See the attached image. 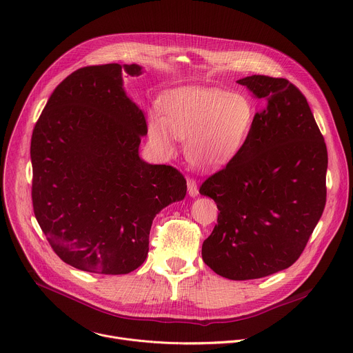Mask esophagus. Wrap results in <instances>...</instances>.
<instances>
[{
    "label": "esophagus",
    "instance_id": "1",
    "mask_svg": "<svg viewBox=\"0 0 353 353\" xmlns=\"http://www.w3.org/2000/svg\"><path fill=\"white\" fill-rule=\"evenodd\" d=\"M187 187H188V195L190 196H196L199 194V188H198V184L194 179H188L187 180Z\"/></svg>",
    "mask_w": 353,
    "mask_h": 353
}]
</instances>
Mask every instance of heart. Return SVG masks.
<instances>
[{
	"mask_svg": "<svg viewBox=\"0 0 353 353\" xmlns=\"http://www.w3.org/2000/svg\"><path fill=\"white\" fill-rule=\"evenodd\" d=\"M162 117L148 121L151 141L165 154L173 137L185 141V157L195 168L210 170L234 159L246 143L254 122L250 100L219 88L183 86L163 94Z\"/></svg>",
	"mask_w": 353,
	"mask_h": 353,
	"instance_id": "1",
	"label": "heart"
}]
</instances>
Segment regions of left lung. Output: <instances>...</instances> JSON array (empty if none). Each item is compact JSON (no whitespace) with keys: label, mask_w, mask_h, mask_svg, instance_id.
<instances>
[{"label":"left lung","mask_w":353,"mask_h":353,"mask_svg":"<svg viewBox=\"0 0 353 353\" xmlns=\"http://www.w3.org/2000/svg\"><path fill=\"white\" fill-rule=\"evenodd\" d=\"M264 101L238 155L199 192L220 210L202 245L217 275L259 279L293 265L326 205L327 148L301 90L285 78L238 81Z\"/></svg>","instance_id":"left-lung-1"}]
</instances>
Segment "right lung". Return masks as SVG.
Listing matches in <instances>:
<instances>
[{
	"label": "right lung",
	"mask_w": 353,
	"mask_h": 353,
	"mask_svg": "<svg viewBox=\"0 0 353 353\" xmlns=\"http://www.w3.org/2000/svg\"><path fill=\"white\" fill-rule=\"evenodd\" d=\"M122 68H78L50 94L31 136L35 219L68 265L105 275L129 274L148 254L154 217L187 192L184 176L139 157L147 133L143 111L122 88Z\"/></svg>",
	"instance_id": "add662e5"
}]
</instances>
